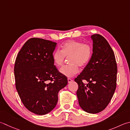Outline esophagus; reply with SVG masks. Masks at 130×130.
<instances>
[{
  "label": "esophagus",
  "instance_id": "obj_1",
  "mask_svg": "<svg viewBox=\"0 0 130 130\" xmlns=\"http://www.w3.org/2000/svg\"><path fill=\"white\" fill-rule=\"evenodd\" d=\"M68 83H71V82H72V81H73V80H72V79H71V78H68Z\"/></svg>",
  "mask_w": 130,
  "mask_h": 130
}]
</instances>
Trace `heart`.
Wrapping results in <instances>:
<instances>
[{
    "label": "heart",
    "mask_w": 130,
    "mask_h": 130,
    "mask_svg": "<svg viewBox=\"0 0 130 130\" xmlns=\"http://www.w3.org/2000/svg\"><path fill=\"white\" fill-rule=\"evenodd\" d=\"M92 55V48L87 43H82L78 40H70L63 43L61 50L53 52L52 58L57 67L62 66L65 57H68L69 63L60 69V72L63 75L72 77L79 70V65L84 67L90 61Z\"/></svg>",
    "instance_id": "obj_1"
}]
</instances>
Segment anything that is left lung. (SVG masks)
Here are the masks:
<instances>
[{
  "label": "left lung",
  "instance_id": "obj_1",
  "mask_svg": "<svg viewBox=\"0 0 130 130\" xmlns=\"http://www.w3.org/2000/svg\"><path fill=\"white\" fill-rule=\"evenodd\" d=\"M91 38L92 57L74 80L78 85L77 95L80 108L86 112L96 114L108 106L115 92L117 66L107 40L100 34H93ZM83 80L88 83L85 84Z\"/></svg>",
  "mask_w": 130,
  "mask_h": 130
}]
</instances>
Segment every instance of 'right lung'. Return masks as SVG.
I'll list each match as a JSON object with an SVG mask.
<instances>
[{
  "instance_id": "1",
  "label": "right lung",
  "mask_w": 130,
  "mask_h": 130,
  "mask_svg": "<svg viewBox=\"0 0 130 130\" xmlns=\"http://www.w3.org/2000/svg\"><path fill=\"white\" fill-rule=\"evenodd\" d=\"M57 43L33 38L17 56L14 73L16 88L25 108L44 115L56 105L58 93L68 85V79L54 65L52 55Z\"/></svg>"
}]
</instances>
